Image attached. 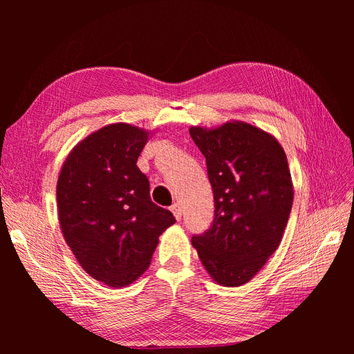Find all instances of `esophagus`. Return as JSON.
<instances>
[{"mask_svg": "<svg viewBox=\"0 0 354 354\" xmlns=\"http://www.w3.org/2000/svg\"><path fill=\"white\" fill-rule=\"evenodd\" d=\"M171 211H173L176 220H177V221H180V220H181V208H180V205H178L177 202H174L173 205H171Z\"/></svg>", "mask_w": 354, "mask_h": 354, "instance_id": "34e87169", "label": "esophagus"}]
</instances>
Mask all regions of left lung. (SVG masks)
<instances>
[{
  "label": "left lung",
  "instance_id": "left-lung-1",
  "mask_svg": "<svg viewBox=\"0 0 354 354\" xmlns=\"http://www.w3.org/2000/svg\"><path fill=\"white\" fill-rule=\"evenodd\" d=\"M189 133L205 156L216 208L211 227L194 234L192 245L214 281L241 286L277 250L286 227L294 199L286 155L250 124Z\"/></svg>",
  "mask_w": 354,
  "mask_h": 354
}]
</instances>
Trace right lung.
<instances>
[{
  "label": "right lung",
  "instance_id": "add662e5",
  "mask_svg": "<svg viewBox=\"0 0 354 354\" xmlns=\"http://www.w3.org/2000/svg\"><path fill=\"white\" fill-rule=\"evenodd\" d=\"M147 133L112 124L75 146L57 181L59 221L66 243L94 279L121 288L151 263L159 234L176 223L151 199L137 167Z\"/></svg>",
  "mask_w": 354,
  "mask_h": 354
}]
</instances>
